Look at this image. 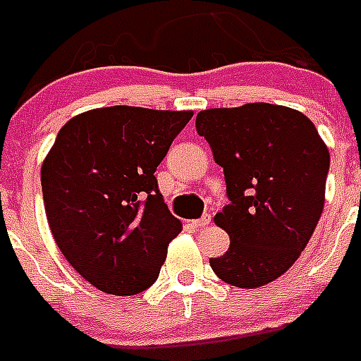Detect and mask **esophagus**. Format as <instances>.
Wrapping results in <instances>:
<instances>
[{
    "mask_svg": "<svg viewBox=\"0 0 361 361\" xmlns=\"http://www.w3.org/2000/svg\"><path fill=\"white\" fill-rule=\"evenodd\" d=\"M210 224V216H201L199 220L192 221V226L194 227H207Z\"/></svg>",
    "mask_w": 361,
    "mask_h": 361,
    "instance_id": "1",
    "label": "esophagus"
}]
</instances>
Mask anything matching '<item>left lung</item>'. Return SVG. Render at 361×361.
Listing matches in <instances>:
<instances>
[{
  "instance_id": "left-lung-1",
  "label": "left lung",
  "mask_w": 361,
  "mask_h": 361,
  "mask_svg": "<svg viewBox=\"0 0 361 361\" xmlns=\"http://www.w3.org/2000/svg\"><path fill=\"white\" fill-rule=\"evenodd\" d=\"M195 128L224 167L229 197L214 218L229 233V250L210 267L229 285L262 287L307 246L324 207L330 152L304 114L274 104L204 109Z\"/></svg>"
}]
</instances>
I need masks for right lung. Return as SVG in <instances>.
<instances>
[{
    "label": "right lung",
    "instance_id": "obj_1",
    "mask_svg": "<svg viewBox=\"0 0 361 361\" xmlns=\"http://www.w3.org/2000/svg\"><path fill=\"white\" fill-rule=\"evenodd\" d=\"M192 115L114 106L78 115L57 134L40 169L48 224L66 261L102 293L149 289L183 231L154 171Z\"/></svg>",
    "mask_w": 361,
    "mask_h": 361
}]
</instances>
